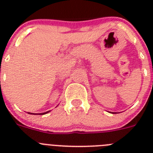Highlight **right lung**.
<instances>
[{
    "mask_svg": "<svg viewBox=\"0 0 153 153\" xmlns=\"http://www.w3.org/2000/svg\"><path fill=\"white\" fill-rule=\"evenodd\" d=\"M48 112H49V111H47V112H46V113H40V115H44V114H46V113H48ZM29 113V114H33V113Z\"/></svg>",
    "mask_w": 153,
    "mask_h": 153,
    "instance_id": "obj_1",
    "label": "right lung"
}]
</instances>
